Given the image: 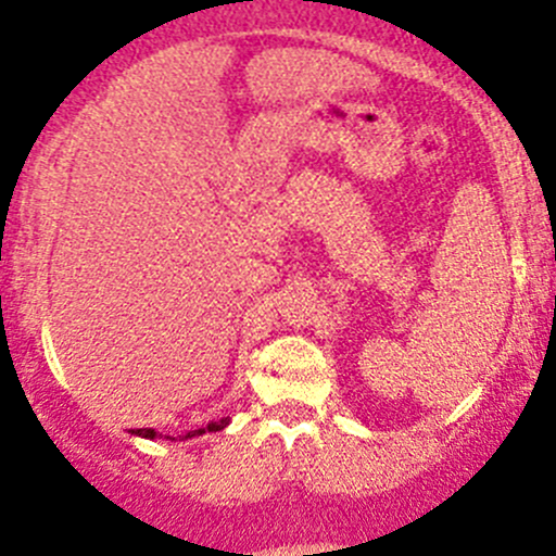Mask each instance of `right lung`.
Wrapping results in <instances>:
<instances>
[{"instance_id": "obj_1", "label": "right lung", "mask_w": 556, "mask_h": 556, "mask_svg": "<svg viewBox=\"0 0 556 556\" xmlns=\"http://www.w3.org/2000/svg\"><path fill=\"white\" fill-rule=\"evenodd\" d=\"M230 424V418H219V421H212L208 424V427H203V429H195V432H187V434H181L179 440H190V438H201V434H206V432H223L225 427H228ZM132 434L135 438H147V440H157V438H163V434H157L154 432V429H132ZM168 440V438H165ZM170 440H176V438H170Z\"/></svg>"}]
</instances>
